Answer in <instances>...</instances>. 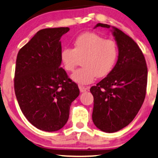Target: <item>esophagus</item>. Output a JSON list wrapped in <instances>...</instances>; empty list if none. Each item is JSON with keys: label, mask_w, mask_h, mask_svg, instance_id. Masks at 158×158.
Segmentation results:
<instances>
[{"label": "esophagus", "mask_w": 158, "mask_h": 158, "mask_svg": "<svg viewBox=\"0 0 158 158\" xmlns=\"http://www.w3.org/2000/svg\"><path fill=\"white\" fill-rule=\"evenodd\" d=\"M79 88L81 92H88V91H89V86H79Z\"/></svg>", "instance_id": "1"}]
</instances>
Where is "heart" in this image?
I'll return each instance as SVG.
<instances>
[{
	"label": "heart",
	"mask_w": 158,
	"mask_h": 158,
	"mask_svg": "<svg viewBox=\"0 0 158 158\" xmlns=\"http://www.w3.org/2000/svg\"><path fill=\"white\" fill-rule=\"evenodd\" d=\"M74 48L66 47L61 52V60L64 69L73 72L83 59L82 67L72 75L74 81L88 84L97 77L102 78L110 74L118 57L116 42L92 32H86L77 36L74 41Z\"/></svg>",
	"instance_id": "heart-1"
}]
</instances>
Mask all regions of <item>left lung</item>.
Masks as SVG:
<instances>
[{
    "instance_id": "1",
    "label": "left lung",
    "mask_w": 158,
    "mask_h": 158,
    "mask_svg": "<svg viewBox=\"0 0 158 158\" xmlns=\"http://www.w3.org/2000/svg\"><path fill=\"white\" fill-rule=\"evenodd\" d=\"M97 27L111 26L97 23ZM112 28L118 59L106 77L90 89L94 97L93 123L109 133L122 130L134 119L145 100L148 82V67L138 45L121 30Z\"/></svg>"
}]
</instances>
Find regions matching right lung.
<instances>
[{"label":"right lung","mask_w":158,"mask_h":158,"mask_svg":"<svg viewBox=\"0 0 158 158\" xmlns=\"http://www.w3.org/2000/svg\"><path fill=\"white\" fill-rule=\"evenodd\" d=\"M69 31L68 27L40 30L17 55V101L28 122L46 132H55L65 125L72 102L79 95L77 84L60 67V39Z\"/></svg>","instance_id":"obj_1"}]
</instances>
